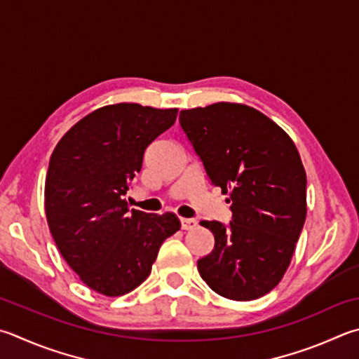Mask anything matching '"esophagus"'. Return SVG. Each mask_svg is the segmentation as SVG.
<instances>
[{
  "label": "esophagus",
  "instance_id": "34e87169",
  "mask_svg": "<svg viewBox=\"0 0 359 359\" xmlns=\"http://www.w3.org/2000/svg\"><path fill=\"white\" fill-rule=\"evenodd\" d=\"M196 224H198V221L193 219V218H180V226H182V229H184V231L194 229Z\"/></svg>",
  "mask_w": 359,
  "mask_h": 359
}]
</instances>
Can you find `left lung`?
Segmentation results:
<instances>
[{
  "label": "left lung",
  "mask_w": 359,
  "mask_h": 359,
  "mask_svg": "<svg viewBox=\"0 0 359 359\" xmlns=\"http://www.w3.org/2000/svg\"><path fill=\"white\" fill-rule=\"evenodd\" d=\"M180 126L221 193L232 221H201L215 246L198 260L218 295L250 302L287 271L306 219V171L290 136L257 109L218 102L180 111Z\"/></svg>",
  "instance_id": "8db88e82"
}]
</instances>
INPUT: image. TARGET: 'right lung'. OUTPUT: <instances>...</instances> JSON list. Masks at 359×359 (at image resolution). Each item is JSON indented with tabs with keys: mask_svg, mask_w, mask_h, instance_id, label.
Masks as SVG:
<instances>
[{
	"mask_svg": "<svg viewBox=\"0 0 359 359\" xmlns=\"http://www.w3.org/2000/svg\"><path fill=\"white\" fill-rule=\"evenodd\" d=\"M177 108L116 103L84 116L57 142L45 179L51 236L89 289L121 297L151 275L161 243L180 229L174 213H144L123 199L147 146Z\"/></svg>",
	"mask_w": 359,
	"mask_h": 359,
	"instance_id": "obj_1",
	"label": "right lung"
}]
</instances>
